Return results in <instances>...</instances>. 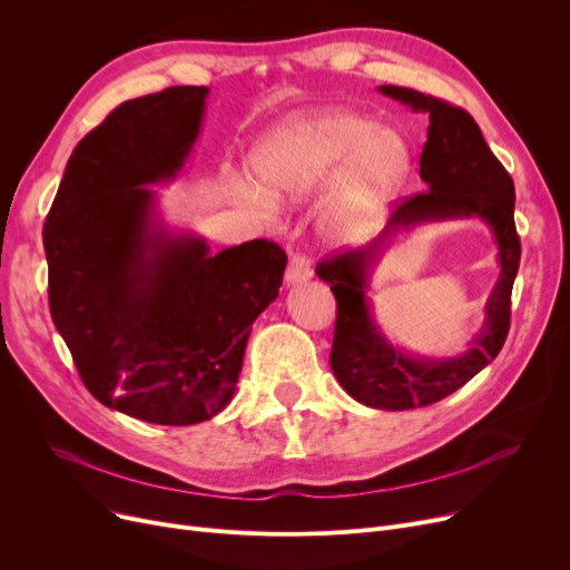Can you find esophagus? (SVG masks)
Returning a JSON list of instances; mask_svg holds the SVG:
<instances>
[{
    "instance_id": "1",
    "label": "esophagus",
    "mask_w": 570,
    "mask_h": 570,
    "mask_svg": "<svg viewBox=\"0 0 570 570\" xmlns=\"http://www.w3.org/2000/svg\"><path fill=\"white\" fill-rule=\"evenodd\" d=\"M312 277V263L309 258L301 256V254H293L286 267V275H284V284L286 286H297V284H305Z\"/></svg>"
}]
</instances>
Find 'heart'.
Returning a JSON list of instances; mask_svg holds the SVG:
<instances>
[{
    "label": "heart",
    "instance_id": "1",
    "mask_svg": "<svg viewBox=\"0 0 570 570\" xmlns=\"http://www.w3.org/2000/svg\"><path fill=\"white\" fill-rule=\"evenodd\" d=\"M252 179L235 194L263 217L277 215V203H303L323 196L316 209L318 230L353 243L372 235L411 170L406 138L376 119L346 108L297 112L269 131L252 153Z\"/></svg>",
    "mask_w": 570,
    "mask_h": 570
}]
</instances>
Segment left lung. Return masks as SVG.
<instances>
[{"instance_id": "8db88e82", "label": "left lung", "mask_w": 570, "mask_h": 570, "mask_svg": "<svg viewBox=\"0 0 570 570\" xmlns=\"http://www.w3.org/2000/svg\"><path fill=\"white\" fill-rule=\"evenodd\" d=\"M379 92L430 117L421 155V179L428 191L395 205L372 243L321 263L316 275L331 284L337 301L331 353L335 379L355 402L370 409L404 411L455 393L499 355L511 325L520 237L513 222V179L492 155L473 117L409 87L381 85ZM473 216L493 230L500 261V277L484 308L482 331L466 352L453 358L409 354L387 338L373 318L368 301L373 269L397 236L428 223Z\"/></svg>"}]
</instances>
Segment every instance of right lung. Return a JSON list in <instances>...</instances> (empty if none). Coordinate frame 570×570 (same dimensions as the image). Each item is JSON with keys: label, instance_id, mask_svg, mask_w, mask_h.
Masks as SVG:
<instances>
[{"label": "right lung", "instance_id": "obj_1", "mask_svg": "<svg viewBox=\"0 0 570 570\" xmlns=\"http://www.w3.org/2000/svg\"><path fill=\"white\" fill-rule=\"evenodd\" d=\"M207 87L115 108L67 164L43 226L48 301L87 391L155 425H196L235 395L252 323L275 303L286 254L267 239L209 252L161 217Z\"/></svg>", "mask_w": 570, "mask_h": 570}]
</instances>
